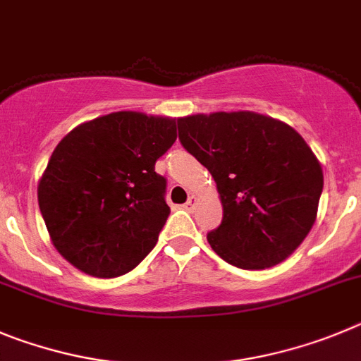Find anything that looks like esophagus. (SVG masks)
<instances>
[{
	"mask_svg": "<svg viewBox=\"0 0 361 361\" xmlns=\"http://www.w3.org/2000/svg\"><path fill=\"white\" fill-rule=\"evenodd\" d=\"M196 203H197V197L196 196H188L187 203H185L183 207L188 210V212H192V210L196 209Z\"/></svg>",
	"mask_w": 361,
	"mask_h": 361,
	"instance_id": "1",
	"label": "esophagus"
}]
</instances>
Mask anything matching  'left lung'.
<instances>
[{
	"instance_id": "left-lung-1",
	"label": "left lung",
	"mask_w": 361,
	"mask_h": 361,
	"mask_svg": "<svg viewBox=\"0 0 361 361\" xmlns=\"http://www.w3.org/2000/svg\"><path fill=\"white\" fill-rule=\"evenodd\" d=\"M180 142L216 181L223 221L207 235L214 252L243 269L288 259L314 225L322 165L291 126L253 111L178 118Z\"/></svg>"
}]
</instances>
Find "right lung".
<instances>
[{
    "mask_svg": "<svg viewBox=\"0 0 361 361\" xmlns=\"http://www.w3.org/2000/svg\"><path fill=\"white\" fill-rule=\"evenodd\" d=\"M176 118L116 111L71 129L37 185L57 252L84 274L113 279L154 248L167 221L154 164L176 142Z\"/></svg>",
    "mask_w": 361,
    "mask_h": 361,
    "instance_id": "obj_1",
    "label": "right lung"
}]
</instances>
